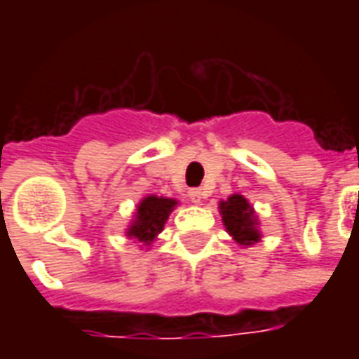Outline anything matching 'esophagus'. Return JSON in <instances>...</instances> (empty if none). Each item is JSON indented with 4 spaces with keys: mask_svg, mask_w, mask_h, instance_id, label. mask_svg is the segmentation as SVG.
Returning <instances> with one entry per match:
<instances>
[{
    "mask_svg": "<svg viewBox=\"0 0 359 359\" xmlns=\"http://www.w3.org/2000/svg\"><path fill=\"white\" fill-rule=\"evenodd\" d=\"M188 196H190V200H192V202L194 203H200L203 200V190L202 188H192V190H190V192H188Z\"/></svg>",
    "mask_w": 359,
    "mask_h": 359,
    "instance_id": "obj_1",
    "label": "esophagus"
}]
</instances>
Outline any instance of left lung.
<instances>
[{
	"mask_svg": "<svg viewBox=\"0 0 359 359\" xmlns=\"http://www.w3.org/2000/svg\"><path fill=\"white\" fill-rule=\"evenodd\" d=\"M219 211L223 217L226 233L233 236L241 246H252L262 238V233L257 229V215L250 202L241 194H233L225 202L219 203Z\"/></svg>",
	"mask_w": 359,
	"mask_h": 359,
	"instance_id": "left-lung-1",
	"label": "left lung"
}]
</instances>
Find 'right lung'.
<instances>
[{
	"label": "right lung",
	"instance_id": "add662e5",
	"mask_svg": "<svg viewBox=\"0 0 359 359\" xmlns=\"http://www.w3.org/2000/svg\"><path fill=\"white\" fill-rule=\"evenodd\" d=\"M177 203L179 202L172 198L146 196L136 208V215L130 226L126 229V236L142 242L144 246H149L157 238V234L163 231L165 221L169 219Z\"/></svg>",
	"mask_w": 359,
	"mask_h": 359
}]
</instances>
